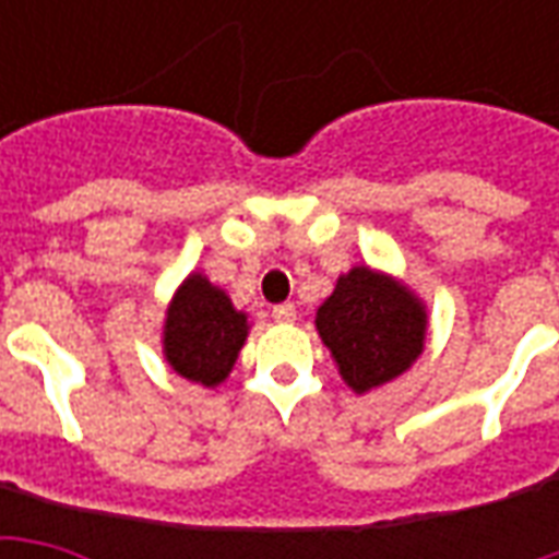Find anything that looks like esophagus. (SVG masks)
I'll list each match as a JSON object with an SVG mask.
<instances>
[{
  "instance_id": "34e87169",
  "label": "esophagus",
  "mask_w": 559,
  "mask_h": 559,
  "mask_svg": "<svg viewBox=\"0 0 559 559\" xmlns=\"http://www.w3.org/2000/svg\"><path fill=\"white\" fill-rule=\"evenodd\" d=\"M272 317L278 320V323H293L296 320V305L293 302H281L272 308Z\"/></svg>"
}]
</instances>
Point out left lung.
Returning a JSON list of instances; mask_svg holds the SVG:
<instances>
[{
    "label": "left lung",
    "mask_w": 559,
    "mask_h": 559,
    "mask_svg": "<svg viewBox=\"0 0 559 559\" xmlns=\"http://www.w3.org/2000/svg\"><path fill=\"white\" fill-rule=\"evenodd\" d=\"M317 332L344 383L362 395L419 359L428 314L416 293L377 269L353 266L317 308Z\"/></svg>",
    "instance_id": "obj_1"
}]
</instances>
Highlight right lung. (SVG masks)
Instances as JSON below:
<instances>
[{"mask_svg":"<svg viewBox=\"0 0 559 559\" xmlns=\"http://www.w3.org/2000/svg\"><path fill=\"white\" fill-rule=\"evenodd\" d=\"M248 338V314L206 275L191 272L173 293L164 320V359L173 371L200 386H218L236 365Z\"/></svg>","mask_w":559,"mask_h":559,"instance_id":"obj_1","label":"right lung"}]
</instances>
